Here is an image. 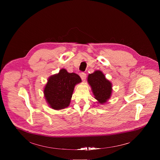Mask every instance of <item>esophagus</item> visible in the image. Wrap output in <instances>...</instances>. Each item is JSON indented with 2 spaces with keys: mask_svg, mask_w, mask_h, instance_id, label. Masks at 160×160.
Wrapping results in <instances>:
<instances>
[{
  "mask_svg": "<svg viewBox=\"0 0 160 160\" xmlns=\"http://www.w3.org/2000/svg\"><path fill=\"white\" fill-rule=\"evenodd\" d=\"M80 77H81L82 81L84 82L85 80V79H86V74L85 73H80Z\"/></svg>",
  "mask_w": 160,
  "mask_h": 160,
  "instance_id": "obj_1",
  "label": "esophagus"
}]
</instances>
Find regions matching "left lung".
Segmentation results:
<instances>
[{
	"instance_id": "8db88e82",
	"label": "left lung",
	"mask_w": 160,
	"mask_h": 160,
	"mask_svg": "<svg viewBox=\"0 0 160 160\" xmlns=\"http://www.w3.org/2000/svg\"><path fill=\"white\" fill-rule=\"evenodd\" d=\"M88 83L92 88L96 99L101 104H104L110 98L112 93V84L106 78L101 71L96 70L89 74Z\"/></svg>"
}]
</instances>
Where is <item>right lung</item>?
Instances as JSON below:
<instances>
[{"label": "right lung", "mask_w": 160, "mask_h": 160, "mask_svg": "<svg viewBox=\"0 0 160 160\" xmlns=\"http://www.w3.org/2000/svg\"><path fill=\"white\" fill-rule=\"evenodd\" d=\"M82 82L79 75L61 69L51 76L45 86L43 94L49 106L56 110L62 109L70 104L75 85Z\"/></svg>", "instance_id": "add662e5"}]
</instances>
